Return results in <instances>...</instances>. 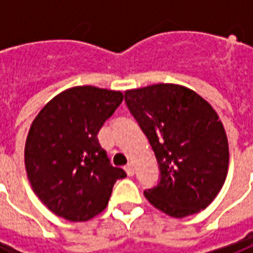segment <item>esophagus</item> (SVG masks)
Masks as SVG:
<instances>
[{
    "instance_id": "34e87169",
    "label": "esophagus",
    "mask_w": 253,
    "mask_h": 253,
    "mask_svg": "<svg viewBox=\"0 0 253 253\" xmlns=\"http://www.w3.org/2000/svg\"><path fill=\"white\" fill-rule=\"evenodd\" d=\"M125 169H126L127 175L128 176H132L134 175V172H135V168H134V164H132V163H128V164L125 167Z\"/></svg>"
}]
</instances>
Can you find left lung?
Returning <instances> with one entry per match:
<instances>
[{
    "label": "left lung",
    "mask_w": 253,
    "mask_h": 253,
    "mask_svg": "<svg viewBox=\"0 0 253 253\" xmlns=\"http://www.w3.org/2000/svg\"><path fill=\"white\" fill-rule=\"evenodd\" d=\"M159 163L160 183L143 194L170 217L199 212L222 188L229 167L228 137L218 114L192 89L154 84L125 92Z\"/></svg>",
    "instance_id": "8db88e82"
}]
</instances>
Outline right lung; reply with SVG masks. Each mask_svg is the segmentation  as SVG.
Here are the masks:
<instances>
[{"mask_svg": "<svg viewBox=\"0 0 253 253\" xmlns=\"http://www.w3.org/2000/svg\"><path fill=\"white\" fill-rule=\"evenodd\" d=\"M119 90L90 85L57 94L36 115L27 135L25 170L48 210L72 222H84L104 210L112 187L126 177L112 167L97 134L121 105Z\"/></svg>", "mask_w": 253, "mask_h": 253, "instance_id": "obj_1", "label": "right lung"}]
</instances>
